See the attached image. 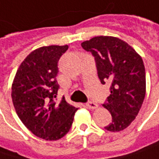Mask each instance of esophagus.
Wrapping results in <instances>:
<instances>
[{
    "label": "esophagus",
    "mask_w": 159,
    "mask_h": 159,
    "mask_svg": "<svg viewBox=\"0 0 159 159\" xmlns=\"http://www.w3.org/2000/svg\"><path fill=\"white\" fill-rule=\"evenodd\" d=\"M85 105L89 109H96V108L98 107V105L95 102H86Z\"/></svg>",
    "instance_id": "1"
}]
</instances>
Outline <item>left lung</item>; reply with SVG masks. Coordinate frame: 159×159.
<instances>
[{"label": "left lung", "instance_id": "obj_1", "mask_svg": "<svg viewBox=\"0 0 159 159\" xmlns=\"http://www.w3.org/2000/svg\"><path fill=\"white\" fill-rule=\"evenodd\" d=\"M94 57L102 84H111L103 107L112 120L104 127L109 131L126 129L138 115L146 94V73L141 57L125 41L107 36L94 37L81 44Z\"/></svg>", "mask_w": 159, "mask_h": 159}]
</instances>
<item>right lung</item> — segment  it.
<instances>
[{"instance_id": "obj_1", "label": "right lung", "mask_w": 159, "mask_h": 159, "mask_svg": "<svg viewBox=\"0 0 159 159\" xmlns=\"http://www.w3.org/2000/svg\"><path fill=\"white\" fill-rule=\"evenodd\" d=\"M68 46L42 47L20 64L11 87V98L19 118L34 135L57 140L71 129L77 108L56 98L57 63Z\"/></svg>"}]
</instances>
